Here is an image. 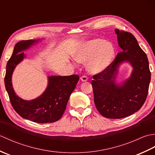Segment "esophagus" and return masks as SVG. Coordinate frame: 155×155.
<instances>
[{
  "mask_svg": "<svg viewBox=\"0 0 155 155\" xmlns=\"http://www.w3.org/2000/svg\"><path fill=\"white\" fill-rule=\"evenodd\" d=\"M81 80L83 81V82H86L88 80V78L86 76H83V77H81Z\"/></svg>",
  "mask_w": 155,
  "mask_h": 155,
  "instance_id": "34e87169",
  "label": "esophagus"
}]
</instances>
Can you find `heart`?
Masks as SVG:
<instances>
[{
	"label": "heart",
	"instance_id": "obj_1",
	"mask_svg": "<svg viewBox=\"0 0 155 155\" xmlns=\"http://www.w3.org/2000/svg\"><path fill=\"white\" fill-rule=\"evenodd\" d=\"M115 51L110 42L101 38L84 42L78 46L74 58L78 62L85 64L92 74L104 71L114 61Z\"/></svg>",
	"mask_w": 155,
	"mask_h": 155
}]
</instances>
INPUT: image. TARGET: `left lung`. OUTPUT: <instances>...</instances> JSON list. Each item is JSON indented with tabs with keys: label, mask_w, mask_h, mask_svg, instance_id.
Listing matches in <instances>:
<instances>
[{
	"label": "left lung",
	"mask_w": 155,
	"mask_h": 155,
	"mask_svg": "<svg viewBox=\"0 0 155 155\" xmlns=\"http://www.w3.org/2000/svg\"><path fill=\"white\" fill-rule=\"evenodd\" d=\"M118 44L123 51L104 71L93 76L91 82L95 106L102 116L122 118L142 107L149 91L150 72L147 56L130 32L115 29ZM133 67L130 77L117 84L118 67L124 62Z\"/></svg>",
	"instance_id": "obj_1"
}]
</instances>
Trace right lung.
Masks as SVG:
<instances>
[{
	"label": "right lung",
	"mask_w": 155,
	"mask_h": 155,
	"mask_svg": "<svg viewBox=\"0 0 155 155\" xmlns=\"http://www.w3.org/2000/svg\"><path fill=\"white\" fill-rule=\"evenodd\" d=\"M39 41V39H31L21 41L15 45L11 57L6 64L5 88L13 108L20 116L38 123H54L63 114L69 97L79 80L78 75L49 76L46 90L41 96L31 101L24 100L16 95L12 84L13 71L26 58L23 51Z\"/></svg>",
	"instance_id": "right-lung-1"
}]
</instances>
